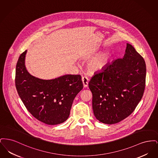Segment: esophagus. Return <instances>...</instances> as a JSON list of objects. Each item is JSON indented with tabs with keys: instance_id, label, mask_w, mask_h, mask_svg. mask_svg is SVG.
I'll return each instance as SVG.
<instances>
[{
	"instance_id": "34e87169",
	"label": "esophagus",
	"mask_w": 158,
	"mask_h": 158,
	"mask_svg": "<svg viewBox=\"0 0 158 158\" xmlns=\"http://www.w3.org/2000/svg\"><path fill=\"white\" fill-rule=\"evenodd\" d=\"M82 81L83 87L84 88H86L88 86L89 79L87 77H86V76H83V77H82Z\"/></svg>"
}]
</instances>
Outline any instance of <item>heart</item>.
I'll use <instances>...</instances> for the list:
<instances>
[{
    "mask_svg": "<svg viewBox=\"0 0 158 158\" xmlns=\"http://www.w3.org/2000/svg\"><path fill=\"white\" fill-rule=\"evenodd\" d=\"M110 59V54L108 52L100 53L90 59L88 66L94 72L102 70L108 64Z\"/></svg>",
    "mask_w": 158,
    "mask_h": 158,
    "instance_id": "obj_1",
    "label": "heart"
}]
</instances>
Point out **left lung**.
<instances>
[{
  "label": "left lung",
  "mask_w": 158,
  "mask_h": 158,
  "mask_svg": "<svg viewBox=\"0 0 158 158\" xmlns=\"http://www.w3.org/2000/svg\"><path fill=\"white\" fill-rule=\"evenodd\" d=\"M146 74L143 57L127 43L124 57L95 73L89 82L96 118L113 124L129 116L143 97Z\"/></svg>",
  "instance_id": "left-lung-1"
}]
</instances>
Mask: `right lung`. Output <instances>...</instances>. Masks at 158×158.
I'll use <instances>...</instances> for the list:
<instances>
[{
  "label": "right lung",
  "instance_id": "1",
  "mask_svg": "<svg viewBox=\"0 0 158 158\" xmlns=\"http://www.w3.org/2000/svg\"><path fill=\"white\" fill-rule=\"evenodd\" d=\"M27 52L21 54L16 66L15 86L19 97L38 120L48 125L64 122L74 99L83 89L81 76L64 75L49 80L36 77L25 67Z\"/></svg>",
  "mask_w": 158,
  "mask_h": 158
}]
</instances>
